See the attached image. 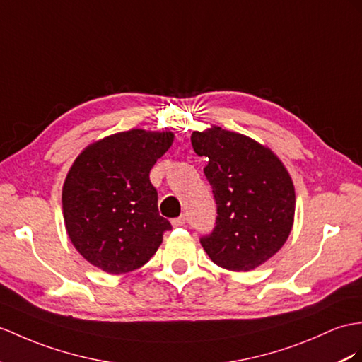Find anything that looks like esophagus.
<instances>
[{
	"label": "esophagus",
	"mask_w": 362,
	"mask_h": 362,
	"mask_svg": "<svg viewBox=\"0 0 362 362\" xmlns=\"http://www.w3.org/2000/svg\"><path fill=\"white\" fill-rule=\"evenodd\" d=\"M172 226H173V227H182V226H186V216L181 215V216H178V218H173V219H172Z\"/></svg>",
	"instance_id": "esophagus-1"
}]
</instances>
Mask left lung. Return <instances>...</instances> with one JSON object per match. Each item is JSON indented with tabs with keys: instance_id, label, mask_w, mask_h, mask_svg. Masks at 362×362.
Masks as SVG:
<instances>
[{
	"instance_id": "8db88e82",
	"label": "left lung",
	"mask_w": 362,
	"mask_h": 362,
	"mask_svg": "<svg viewBox=\"0 0 362 362\" xmlns=\"http://www.w3.org/2000/svg\"><path fill=\"white\" fill-rule=\"evenodd\" d=\"M190 139L195 153L207 158L204 175L218 214L201 245L219 267L253 270L283 247L292 230V178L272 151L235 132L211 127L193 132Z\"/></svg>"
}]
</instances>
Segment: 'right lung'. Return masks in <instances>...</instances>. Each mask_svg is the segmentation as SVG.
Returning a JSON list of instances; mask_svg holds the SVG:
<instances>
[{"instance_id":"1","label":"right lung","mask_w":362,"mask_h":362,"mask_svg":"<svg viewBox=\"0 0 362 362\" xmlns=\"http://www.w3.org/2000/svg\"><path fill=\"white\" fill-rule=\"evenodd\" d=\"M172 141V132H121L84 148L70 167L64 223L75 249L95 267L113 275L139 269L172 228L148 178Z\"/></svg>"}]
</instances>
